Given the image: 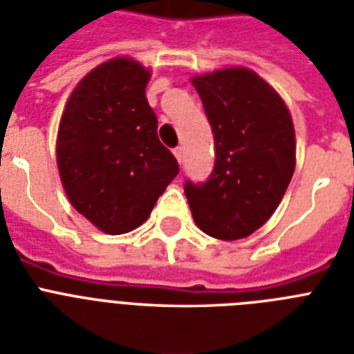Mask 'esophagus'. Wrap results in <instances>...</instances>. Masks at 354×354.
Returning <instances> with one entry per match:
<instances>
[{"mask_svg": "<svg viewBox=\"0 0 354 354\" xmlns=\"http://www.w3.org/2000/svg\"><path fill=\"white\" fill-rule=\"evenodd\" d=\"M174 155H175V159L179 160V162H183V148H180V146L174 149Z\"/></svg>", "mask_w": 354, "mask_h": 354, "instance_id": "obj_1", "label": "esophagus"}]
</instances>
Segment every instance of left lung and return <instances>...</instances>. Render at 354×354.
Segmentation results:
<instances>
[{
	"mask_svg": "<svg viewBox=\"0 0 354 354\" xmlns=\"http://www.w3.org/2000/svg\"><path fill=\"white\" fill-rule=\"evenodd\" d=\"M214 133L216 162L205 183L186 180L195 225L217 239L250 236L278 208L296 164L290 113L248 69L194 78Z\"/></svg>",
	"mask_w": 354,
	"mask_h": 354,
	"instance_id": "left-lung-1",
	"label": "left lung"
}]
</instances>
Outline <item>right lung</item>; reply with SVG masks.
<instances>
[{"instance_id":"right-lung-1","label":"right lung","mask_w":354,"mask_h":354,"mask_svg":"<svg viewBox=\"0 0 354 354\" xmlns=\"http://www.w3.org/2000/svg\"><path fill=\"white\" fill-rule=\"evenodd\" d=\"M148 80L140 64L113 58L76 86L60 120L56 159L65 194L111 236L142 225L179 174L157 137Z\"/></svg>"}]
</instances>
